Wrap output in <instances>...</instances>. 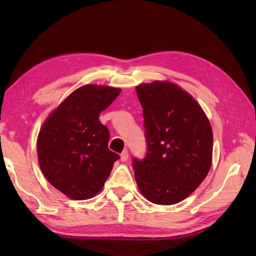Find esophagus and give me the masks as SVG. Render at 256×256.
Wrapping results in <instances>:
<instances>
[{"label": "esophagus", "mask_w": 256, "mask_h": 256, "mask_svg": "<svg viewBox=\"0 0 256 256\" xmlns=\"http://www.w3.org/2000/svg\"><path fill=\"white\" fill-rule=\"evenodd\" d=\"M128 150H125L121 153V160L128 162Z\"/></svg>", "instance_id": "34e87169"}]
</instances>
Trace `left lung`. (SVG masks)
<instances>
[{
  "label": "left lung",
  "mask_w": 256,
  "mask_h": 256,
  "mask_svg": "<svg viewBox=\"0 0 256 256\" xmlns=\"http://www.w3.org/2000/svg\"><path fill=\"white\" fill-rule=\"evenodd\" d=\"M143 108L146 155L133 158L138 186L156 204H175L202 182L212 160L211 125L194 98L178 86H136Z\"/></svg>",
  "instance_id": "obj_1"
}]
</instances>
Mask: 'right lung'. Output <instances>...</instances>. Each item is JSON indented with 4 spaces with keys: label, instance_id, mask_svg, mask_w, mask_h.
I'll return each mask as SVG.
<instances>
[{
    "label": "right lung",
    "instance_id": "1",
    "mask_svg": "<svg viewBox=\"0 0 256 256\" xmlns=\"http://www.w3.org/2000/svg\"><path fill=\"white\" fill-rule=\"evenodd\" d=\"M120 92L110 86H80L42 125L37 140L40 170L69 198L86 200L96 196L120 158L108 150L110 131L99 120Z\"/></svg>",
    "mask_w": 256,
    "mask_h": 256
}]
</instances>
